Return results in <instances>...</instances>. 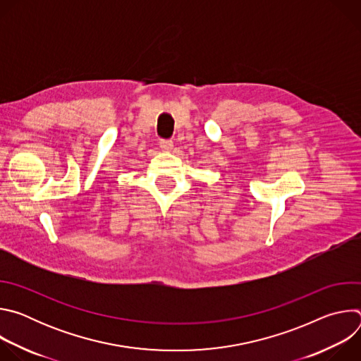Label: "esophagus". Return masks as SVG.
<instances>
[{
    "instance_id": "1",
    "label": "esophagus",
    "mask_w": 361,
    "mask_h": 361,
    "mask_svg": "<svg viewBox=\"0 0 361 361\" xmlns=\"http://www.w3.org/2000/svg\"><path fill=\"white\" fill-rule=\"evenodd\" d=\"M160 147L163 151H171L174 145H173L171 140H160Z\"/></svg>"
}]
</instances>
